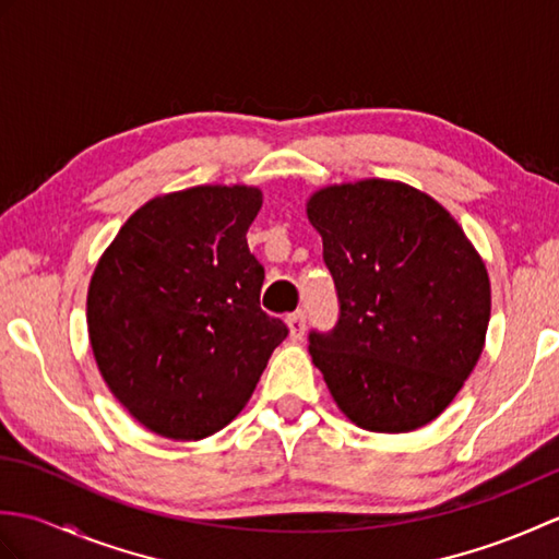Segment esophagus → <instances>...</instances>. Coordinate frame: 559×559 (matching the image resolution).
Instances as JSON below:
<instances>
[{"label":"esophagus","instance_id":"obj_1","mask_svg":"<svg viewBox=\"0 0 559 559\" xmlns=\"http://www.w3.org/2000/svg\"><path fill=\"white\" fill-rule=\"evenodd\" d=\"M288 331H290V338L293 341H300L305 336V312H293L286 319Z\"/></svg>","mask_w":559,"mask_h":559}]
</instances>
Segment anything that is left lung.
Wrapping results in <instances>:
<instances>
[{"instance_id":"obj_1","label":"left lung","mask_w":559,"mask_h":559,"mask_svg":"<svg viewBox=\"0 0 559 559\" xmlns=\"http://www.w3.org/2000/svg\"><path fill=\"white\" fill-rule=\"evenodd\" d=\"M307 218L338 295L336 326L310 331L331 396L370 432L432 423L485 346L490 278L480 254L442 204L403 182L324 187Z\"/></svg>"}]
</instances>
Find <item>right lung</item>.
<instances>
[{"instance_id": "1", "label": "right lung", "mask_w": 559, "mask_h": 559, "mask_svg": "<svg viewBox=\"0 0 559 559\" xmlns=\"http://www.w3.org/2000/svg\"><path fill=\"white\" fill-rule=\"evenodd\" d=\"M261 192L201 185L151 199L105 249L88 286V338L115 399L146 430L204 439L252 396L288 326L259 307L247 247Z\"/></svg>"}]
</instances>
